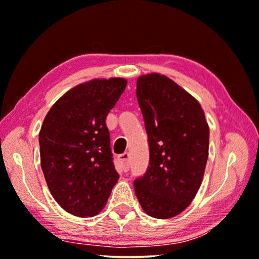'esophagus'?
Returning a JSON list of instances; mask_svg holds the SVG:
<instances>
[{
  "label": "esophagus",
  "instance_id": "1",
  "mask_svg": "<svg viewBox=\"0 0 259 259\" xmlns=\"http://www.w3.org/2000/svg\"><path fill=\"white\" fill-rule=\"evenodd\" d=\"M118 160L119 163H121V166L123 168V171L126 172L129 169V165H130V154L129 152H124V153H121L118 154Z\"/></svg>",
  "mask_w": 259,
  "mask_h": 259
}]
</instances>
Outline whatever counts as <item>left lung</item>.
Wrapping results in <instances>:
<instances>
[{
	"label": "left lung",
	"instance_id": "1",
	"mask_svg": "<svg viewBox=\"0 0 259 259\" xmlns=\"http://www.w3.org/2000/svg\"><path fill=\"white\" fill-rule=\"evenodd\" d=\"M137 101L148 134L146 172L134 180L146 214L169 219L190 206L208 159L209 128L200 103L165 75L137 80Z\"/></svg>",
	"mask_w": 259,
	"mask_h": 259
}]
</instances>
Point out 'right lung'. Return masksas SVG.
I'll return each instance as SVG.
<instances>
[{
	"label": "right lung",
	"instance_id": "add662e5",
	"mask_svg": "<svg viewBox=\"0 0 259 259\" xmlns=\"http://www.w3.org/2000/svg\"><path fill=\"white\" fill-rule=\"evenodd\" d=\"M125 87L121 78L81 83L61 96L44 119L41 169L52 196L69 214H98L119 178L106 118Z\"/></svg>",
	"mask_w": 259,
	"mask_h": 259
}]
</instances>
